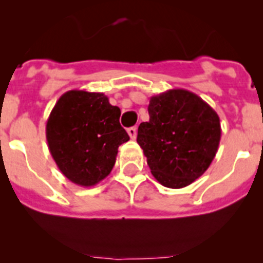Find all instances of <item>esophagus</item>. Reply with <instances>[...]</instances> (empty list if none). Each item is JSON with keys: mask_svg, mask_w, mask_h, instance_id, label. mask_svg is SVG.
<instances>
[{"mask_svg": "<svg viewBox=\"0 0 263 263\" xmlns=\"http://www.w3.org/2000/svg\"><path fill=\"white\" fill-rule=\"evenodd\" d=\"M127 134H128V136L131 137L132 140L136 139V136H137V129H136V127H129V128L127 129Z\"/></svg>", "mask_w": 263, "mask_h": 263, "instance_id": "obj_1", "label": "esophagus"}]
</instances>
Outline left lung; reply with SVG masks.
Returning a JSON list of instances; mask_svg holds the SVG:
<instances>
[{
  "instance_id": "obj_1",
  "label": "left lung",
  "mask_w": 263,
  "mask_h": 263,
  "mask_svg": "<svg viewBox=\"0 0 263 263\" xmlns=\"http://www.w3.org/2000/svg\"><path fill=\"white\" fill-rule=\"evenodd\" d=\"M148 122L137 131L151 174L164 187L183 188L200 178L219 147L217 113L195 92L172 89L150 98Z\"/></svg>"
}]
</instances>
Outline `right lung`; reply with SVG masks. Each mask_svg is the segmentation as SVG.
I'll use <instances>...</instances> for the list:
<instances>
[{
	"label": "right lung",
	"mask_w": 263,
	"mask_h": 263,
	"mask_svg": "<svg viewBox=\"0 0 263 263\" xmlns=\"http://www.w3.org/2000/svg\"><path fill=\"white\" fill-rule=\"evenodd\" d=\"M119 117L121 109L103 92L70 90L57 100L46 136L50 155L66 178L91 187L112 172L119 145L129 140Z\"/></svg>",
	"instance_id": "add662e5"
}]
</instances>
